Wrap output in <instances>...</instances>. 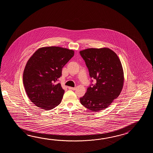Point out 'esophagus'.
Returning <instances> with one entry per match:
<instances>
[{"mask_svg":"<svg viewBox=\"0 0 153 153\" xmlns=\"http://www.w3.org/2000/svg\"><path fill=\"white\" fill-rule=\"evenodd\" d=\"M69 90H75V88H72V87H69Z\"/></svg>","mask_w":153,"mask_h":153,"instance_id":"34e87169","label":"esophagus"}]
</instances>
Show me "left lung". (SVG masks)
Returning a JSON list of instances; mask_svg holds the SVG:
<instances>
[{
    "label": "left lung",
    "instance_id": "obj_1",
    "mask_svg": "<svg viewBox=\"0 0 153 153\" xmlns=\"http://www.w3.org/2000/svg\"><path fill=\"white\" fill-rule=\"evenodd\" d=\"M80 54L88 67L91 84L80 103L88 109H105L120 94L124 84V72L117 54L108 48L85 49Z\"/></svg>",
    "mask_w": 153,
    "mask_h": 153
}]
</instances>
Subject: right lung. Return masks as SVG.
Instances as JSON below:
<instances>
[{"mask_svg":"<svg viewBox=\"0 0 153 153\" xmlns=\"http://www.w3.org/2000/svg\"><path fill=\"white\" fill-rule=\"evenodd\" d=\"M74 54L72 50L50 46L38 49L29 59L23 72V85L36 106L49 111L60 104L65 90L57 81Z\"/></svg>","mask_w":153,"mask_h":153,"instance_id":"right-lung-1","label":"right lung"}]
</instances>
